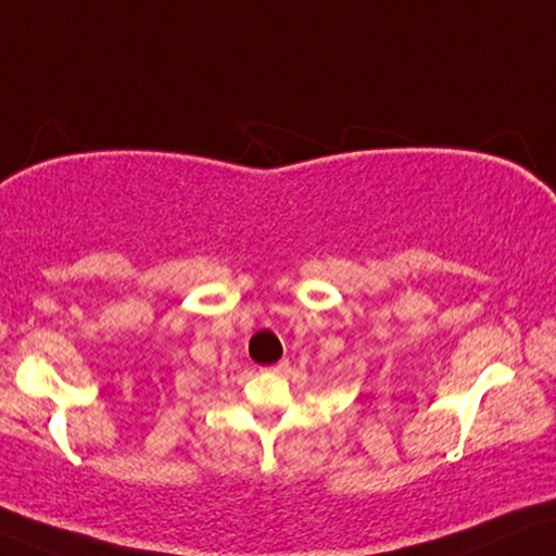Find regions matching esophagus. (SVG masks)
<instances>
[{
    "instance_id": "esophagus-1",
    "label": "esophagus",
    "mask_w": 556,
    "mask_h": 556,
    "mask_svg": "<svg viewBox=\"0 0 556 556\" xmlns=\"http://www.w3.org/2000/svg\"><path fill=\"white\" fill-rule=\"evenodd\" d=\"M268 370H270V372H286V370H288V361H280V363H276V365H270Z\"/></svg>"
}]
</instances>
